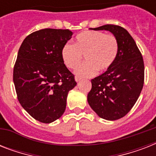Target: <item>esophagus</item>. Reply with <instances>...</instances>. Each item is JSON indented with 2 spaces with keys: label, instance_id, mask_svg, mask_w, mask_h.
<instances>
[{
  "label": "esophagus",
  "instance_id": "34e87169",
  "mask_svg": "<svg viewBox=\"0 0 156 156\" xmlns=\"http://www.w3.org/2000/svg\"><path fill=\"white\" fill-rule=\"evenodd\" d=\"M82 80V78H80V77H78V76H76L75 77V81L77 82V83H78V82H80V81Z\"/></svg>",
  "mask_w": 156,
  "mask_h": 156
}]
</instances>
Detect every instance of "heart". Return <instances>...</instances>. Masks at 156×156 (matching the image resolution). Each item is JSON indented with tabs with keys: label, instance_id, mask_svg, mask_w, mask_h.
<instances>
[{
	"label": "heart",
	"instance_id": "obj_1",
	"mask_svg": "<svg viewBox=\"0 0 156 156\" xmlns=\"http://www.w3.org/2000/svg\"><path fill=\"white\" fill-rule=\"evenodd\" d=\"M119 51L118 40L113 35L97 30H87L78 34L74 45L66 43L61 48V57L69 69H75L83 56L85 63L75 71L80 77H92L100 71L108 69L116 61Z\"/></svg>",
	"mask_w": 156,
	"mask_h": 156
}]
</instances>
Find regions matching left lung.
<instances>
[{"label": "left lung", "mask_w": 156, "mask_h": 156, "mask_svg": "<svg viewBox=\"0 0 156 156\" xmlns=\"http://www.w3.org/2000/svg\"><path fill=\"white\" fill-rule=\"evenodd\" d=\"M109 30L118 40L119 51L112 66L91 80L87 95L90 108L108 121L123 117L138 100L144 83V62L129 33L120 26L108 24L94 28Z\"/></svg>", "instance_id": "obj_1"}]
</instances>
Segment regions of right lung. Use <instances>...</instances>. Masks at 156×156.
<instances>
[{"instance_id": "add662e5", "label": "right lung", "mask_w": 156, "mask_h": 156, "mask_svg": "<svg viewBox=\"0 0 156 156\" xmlns=\"http://www.w3.org/2000/svg\"><path fill=\"white\" fill-rule=\"evenodd\" d=\"M72 35L68 29H42L27 36L18 50L13 76L18 100L43 123L63 115L69 91L77 85L61 57Z\"/></svg>"}]
</instances>
